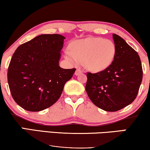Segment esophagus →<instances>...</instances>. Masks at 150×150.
<instances>
[{
	"label": "esophagus",
	"instance_id": "34e87169",
	"mask_svg": "<svg viewBox=\"0 0 150 150\" xmlns=\"http://www.w3.org/2000/svg\"><path fill=\"white\" fill-rule=\"evenodd\" d=\"M82 72H83V71H82V70H81V69H77V70H76V71H75V75H79V74H81Z\"/></svg>",
	"mask_w": 150,
	"mask_h": 150
}]
</instances>
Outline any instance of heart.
<instances>
[{
    "label": "heart",
    "instance_id": "1",
    "mask_svg": "<svg viewBox=\"0 0 150 150\" xmlns=\"http://www.w3.org/2000/svg\"><path fill=\"white\" fill-rule=\"evenodd\" d=\"M116 54L113 41L101 37H88L77 40L71 44V51L65 52V57L73 64L83 62L87 70L100 72L112 64Z\"/></svg>",
    "mask_w": 150,
    "mask_h": 150
}]
</instances>
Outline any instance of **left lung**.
Masks as SVG:
<instances>
[{"instance_id": "obj_1", "label": "left lung", "mask_w": 150, "mask_h": 150, "mask_svg": "<svg viewBox=\"0 0 150 150\" xmlns=\"http://www.w3.org/2000/svg\"><path fill=\"white\" fill-rule=\"evenodd\" d=\"M116 54L105 70L87 73L86 90L96 107L116 111L128 106L137 96L143 79L140 57L122 37L113 34Z\"/></svg>"}]
</instances>
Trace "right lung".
<instances>
[{
    "instance_id": "right-lung-1",
    "label": "right lung",
    "mask_w": 150,
    "mask_h": 150,
    "mask_svg": "<svg viewBox=\"0 0 150 150\" xmlns=\"http://www.w3.org/2000/svg\"><path fill=\"white\" fill-rule=\"evenodd\" d=\"M64 37L41 35L17 48L10 61L7 80L11 96L25 110L40 111L53 105L75 69L59 66Z\"/></svg>"
}]
</instances>
